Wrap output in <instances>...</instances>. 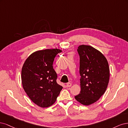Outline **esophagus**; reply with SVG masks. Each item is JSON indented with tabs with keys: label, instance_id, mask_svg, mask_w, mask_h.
<instances>
[{
	"label": "esophagus",
	"instance_id": "esophagus-1",
	"mask_svg": "<svg viewBox=\"0 0 128 128\" xmlns=\"http://www.w3.org/2000/svg\"><path fill=\"white\" fill-rule=\"evenodd\" d=\"M72 86V84L70 83V82H68L66 84V87H70Z\"/></svg>",
	"mask_w": 128,
	"mask_h": 128
}]
</instances>
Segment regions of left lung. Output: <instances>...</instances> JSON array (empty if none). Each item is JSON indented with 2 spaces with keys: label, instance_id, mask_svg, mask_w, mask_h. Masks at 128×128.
Here are the masks:
<instances>
[{
  "label": "left lung",
  "instance_id": "8db88e82",
  "mask_svg": "<svg viewBox=\"0 0 128 128\" xmlns=\"http://www.w3.org/2000/svg\"><path fill=\"white\" fill-rule=\"evenodd\" d=\"M77 51L80 56L81 91L75 98L87 106L105 93L109 82V66L102 54L92 46L80 45Z\"/></svg>",
  "mask_w": 128,
  "mask_h": 128
}]
</instances>
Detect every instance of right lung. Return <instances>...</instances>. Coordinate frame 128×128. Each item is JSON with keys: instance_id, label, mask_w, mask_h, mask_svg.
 Masks as SVG:
<instances>
[{"instance_id": "add662e5", "label": "right lung", "mask_w": 128, "mask_h": 128, "mask_svg": "<svg viewBox=\"0 0 128 128\" xmlns=\"http://www.w3.org/2000/svg\"><path fill=\"white\" fill-rule=\"evenodd\" d=\"M59 49H47L34 52L28 57L22 68L24 91L34 104L41 108L52 106L63 88L57 83L53 62Z\"/></svg>"}]
</instances>
